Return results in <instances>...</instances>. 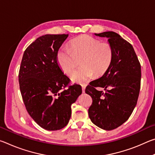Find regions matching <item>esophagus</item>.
Returning a JSON list of instances; mask_svg holds the SVG:
<instances>
[{"label": "esophagus", "instance_id": "34e87169", "mask_svg": "<svg viewBox=\"0 0 155 155\" xmlns=\"http://www.w3.org/2000/svg\"><path fill=\"white\" fill-rule=\"evenodd\" d=\"M87 83H83L81 85V87H82V90H83V92L85 93V87H87Z\"/></svg>", "mask_w": 155, "mask_h": 155}]
</instances>
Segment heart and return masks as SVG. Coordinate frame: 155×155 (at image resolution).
I'll use <instances>...</instances> for the list:
<instances>
[{
  "instance_id": "b5f03b06",
  "label": "heart",
  "mask_w": 155,
  "mask_h": 155,
  "mask_svg": "<svg viewBox=\"0 0 155 155\" xmlns=\"http://www.w3.org/2000/svg\"><path fill=\"white\" fill-rule=\"evenodd\" d=\"M70 49L61 48L57 53V62L62 70L67 74L72 73L77 65L75 56L81 57L83 65L71 76L75 83H83L96 77H101L110 67L113 60V48L107 42H101L93 37L83 35L70 41Z\"/></svg>"
}]
</instances>
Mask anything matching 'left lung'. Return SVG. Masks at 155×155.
I'll use <instances>...</instances> for the list:
<instances>
[{
    "instance_id": "left-lung-1",
    "label": "left lung",
    "mask_w": 155,
    "mask_h": 155,
    "mask_svg": "<svg viewBox=\"0 0 155 155\" xmlns=\"http://www.w3.org/2000/svg\"><path fill=\"white\" fill-rule=\"evenodd\" d=\"M108 39L113 48V60L108 70L85 89L93 102L89 117L102 129L111 130L130 117L137 104L141 83V65L133 46L113 31L94 33ZM96 87H102L104 93Z\"/></svg>"
}]
</instances>
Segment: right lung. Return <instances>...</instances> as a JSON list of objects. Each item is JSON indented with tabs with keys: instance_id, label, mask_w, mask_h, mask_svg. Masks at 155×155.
Segmentation results:
<instances>
[{
	"instance_id": "right-lung-1",
	"label": "right lung",
	"mask_w": 155,
	"mask_h": 155,
	"mask_svg": "<svg viewBox=\"0 0 155 155\" xmlns=\"http://www.w3.org/2000/svg\"><path fill=\"white\" fill-rule=\"evenodd\" d=\"M68 37H40L25 50L21 61L18 81L26 109L37 124L48 130L68 124L72 104L82 94L77 84L66 88L70 79L57 62V52Z\"/></svg>"
}]
</instances>
